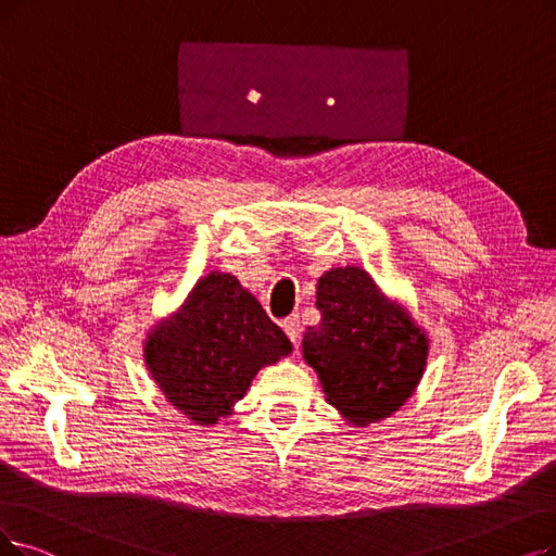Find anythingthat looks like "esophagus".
<instances>
[{
    "label": "esophagus",
    "mask_w": 556,
    "mask_h": 556,
    "mask_svg": "<svg viewBox=\"0 0 556 556\" xmlns=\"http://www.w3.org/2000/svg\"><path fill=\"white\" fill-rule=\"evenodd\" d=\"M282 330H285V336L292 340V344L296 346L299 344V338H301V321H299V317L294 315V317H287L285 321H282Z\"/></svg>",
    "instance_id": "obj_1"
}]
</instances>
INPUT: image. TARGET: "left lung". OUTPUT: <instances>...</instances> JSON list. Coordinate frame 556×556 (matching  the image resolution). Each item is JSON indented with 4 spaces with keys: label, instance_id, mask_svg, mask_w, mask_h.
<instances>
[{
    "label": "left lung",
    "instance_id": "left-lung-1",
    "mask_svg": "<svg viewBox=\"0 0 556 556\" xmlns=\"http://www.w3.org/2000/svg\"><path fill=\"white\" fill-rule=\"evenodd\" d=\"M321 321L303 336L330 406L365 427L404 406L427 367L429 340L361 266L330 269L317 285Z\"/></svg>",
    "mask_w": 556,
    "mask_h": 556
}]
</instances>
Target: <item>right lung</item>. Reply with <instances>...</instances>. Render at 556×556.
<instances>
[{
    "label": "right lung",
    "mask_w": 556,
    "mask_h": 556,
    "mask_svg": "<svg viewBox=\"0 0 556 556\" xmlns=\"http://www.w3.org/2000/svg\"><path fill=\"white\" fill-rule=\"evenodd\" d=\"M292 342L230 274L212 271L170 321L146 340V365L170 406L193 425H216L247 394L260 367Z\"/></svg>",
    "instance_id": "1"
}]
</instances>
